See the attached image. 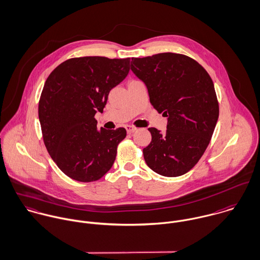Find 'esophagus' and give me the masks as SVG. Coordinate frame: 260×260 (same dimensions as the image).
Wrapping results in <instances>:
<instances>
[{"mask_svg":"<svg viewBox=\"0 0 260 260\" xmlns=\"http://www.w3.org/2000/svg\"><path fill=\"white\" fill-rule=\"evenodd\" d=\"M125 129H126V132H127L128 134H132V133L136 132V131L138 129V127H136V126H134V125H126V126H125Z\"/></svg>","mask_w":260,"mask_h":260,"instance_id":"1","label":"esophagus"}]
</instances>
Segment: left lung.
Here are the masks:
<instances>
[{
	"label": "left lung",
	"instance_id": "left-lung-1",
	"mask_svg": "<svg viewBox=\"0 0 260 260\" xmlns=\"http://www.w3.org/2000/svg\"><path fill=\"white\" fill-rule=\"evenodd\" d=\"M131 69L146 83L151 104L168 117L165 134L149 128L152 142L143 150L147 165L165 177L186 174L205 153L219 116L210 75L178 53L132 58Z\"/></svg>",
	"mask_w": 260,
	"mask_h": 260
}]
</instances>
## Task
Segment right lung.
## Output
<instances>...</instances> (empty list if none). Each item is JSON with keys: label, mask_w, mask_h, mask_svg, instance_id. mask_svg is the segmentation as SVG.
I'll return each instance as SVG.
<instances>
[{"label": "right lung", "mask_w": 260, "mask_h": 260, "mask_svg": "<svg viewBox=\"0 0 260 260\" xmlns=\"http://www.w3.org/2000/svg\"><path fill=\"white\" fill-rule=\"evenodd\" d=\"M131 58L103 56L70 58L45 81L38 105L44 145L58 168L69 178L89 183L112 167L123 127H96V111H104L109 91L129 71Z\"/></svg>", "instance_id": "1"}]
</instances>
